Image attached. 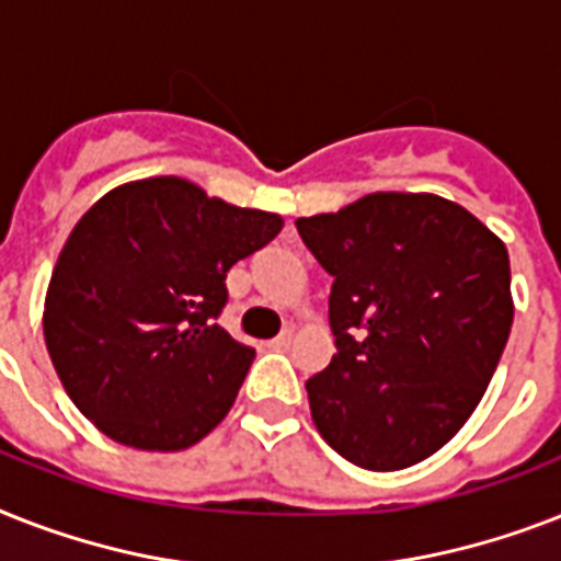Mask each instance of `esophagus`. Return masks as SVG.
Here are the masks:
<instances>
[{
	"label": "esophagus",
	"mask_w": 561,
	"mask_h": 561,
	"mask_svg": "<svg viewBox=\"0 0 561 561\" xmlns=\"http://www.w3.org/2000/svg\"><path fill=\"white\" fill-rule=\"evenodd\" d=\"M294 343V331H282L276 340H271V348H276V352H282V348H288V345Z\"/></svg>",
	"instance_id": "34e87169"
}]
</instances>
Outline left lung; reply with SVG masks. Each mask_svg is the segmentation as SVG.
<instances>
[{
  "label": "left lung",
  "mask_w": 561,
  "mask_h": 561,
  "mask_svg": "<svg viewBox=\"0 0 561 561\" xmlns=\"http://www.w3.org/2000/svg\"><path fill=\"white\" fill-rule=\"evenodd\" d=\"M334 276L336 354L308 389L322 438L363 470L435 455L484 398L513 325L504 241L432 193H371L296 218Z\"/></svg>",
  "instance_id": "obj_1"
}]
</instances>
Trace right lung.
I'll use <instances>...</instances> for the list:
<instances>
[{"label": "right lung", "mask_w": 561, "mask_h": 561, "mask_svg": "<svg viewBox=\"0 0 561 561\" xmlns=\"http://www.w3.org/2000/svg\"><path fill=\"white\" fill-rule=\"evenodd\" d=\"M282 225L178 175L129 181L91 204L59 250L43 311L71 403L147 453L207 438L256 357L216 322L227 271Z\"/></svg>", "instance_id": "obj_1"}]
</instances>
